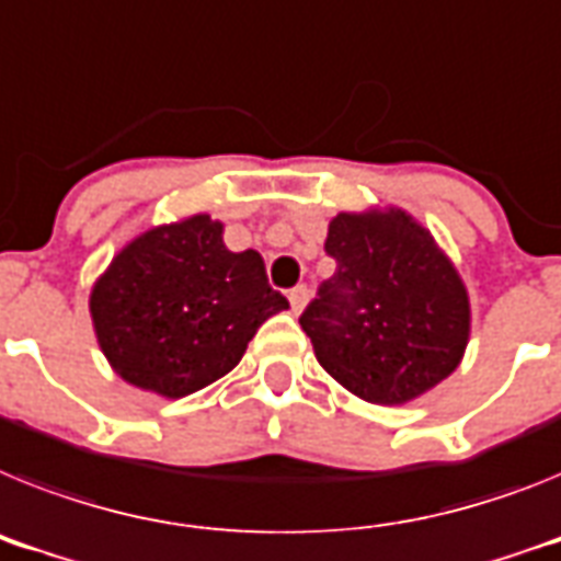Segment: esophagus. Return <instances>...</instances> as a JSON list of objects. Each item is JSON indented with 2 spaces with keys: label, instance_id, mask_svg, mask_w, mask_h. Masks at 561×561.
Instances as JSON below:
<instances>
[{
  "label": "esophagus",
  "instance_id": "1",
  "mask_svg": "<svg viewBox=\"0 0 561 561\" xmlns=\"http://www.w3.org/2000/svg\"><path fill=\"white\" fill-rule=\"evenodd\" d=\"M309 298H312L309 286H295V289L289 291V304H291V309H295V314L304 312L306 304H309Z\"/></svg>",
  "mask_w": 561,
  "mask_h": 561
}]
</instances>
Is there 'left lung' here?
<instances>
[{
    "label": "left lung",
    "instance_id": "obj_1",
    "mask_svg": "<svg viewBox=\"0 0 561 561\" xmlns=\"http://www.w3.org/2000/svg\"><path fill=\"white\" fill-rule=\"evenodd\" d=\"M337 270L300 314L329 375L375 405H405L462 363L471 300L434 234L400 207L337 213Z\"/></svg>",
    "mask_w": 561,
    "mask_h": 561
}]
</instances>
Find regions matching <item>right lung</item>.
Wrapping results in <instances>:
<instances>
[{
  "instance_id": "right-lung-1",
  "label": "right lung",
  "mask_w": 561,
  "mask_h": 561,
  "mask_svg": "<svg viewBox=\"0 0 561 561\" xmlns=\"http://www.w3.org/2000/svg\"><path fill=\"white\" fill-rule=\"evenodd\" d=\"M289 309L255 249L232 252L207 213L118 249L90 289L99 348L124 382L167 400L229 375L257 327Z\"/></svg>"
}]
</instances>
